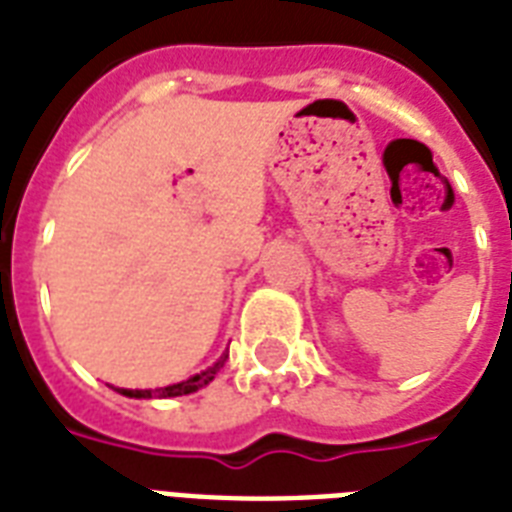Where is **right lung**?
Here are the masks:
<instances>
[{
    "instance_id": "add662e5",
    "label": "right lung",
    "mask_w": 512,
    "mask_h": 512,
    "mask_svg": "<svg viewBox=\"0 0 512 512\" xmlns=\"http://www.w3.org/2000/svg\"><path fill=\"white\" fill-rule=\"evenodd\" d=\"M228 361V350H225L223 356L217 358L215 364L207 366L204 372L199 374H191L188 380L183 382H175V385H164V388H146V390H140V388H111L116 390V393H122V396L127 398H175V396H188V393H196V390H201L204 385H209V382L215 380V374L223 369V364Z\"/></svg>"
}]
</instances>
